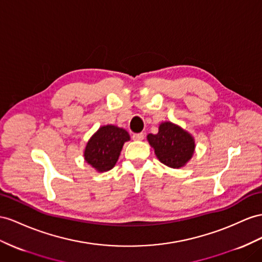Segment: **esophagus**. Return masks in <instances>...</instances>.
Here are the masks:
<instances>
[{"label": "esophagus", "instance_id": "esophagus-1", "mask_svg": "<svg viewBox=\"0 0 262 262\" xmlns=\"http://www.w3.org/2000/svg\"><path fill=\"white\" fill-rule=\"evenodd\" d=\"M145 137L144 133H138V134H134L133 135V139L134 140H143Z\"/></svg>", "mask_w": 262, "mask_h": 262}]
</instances>
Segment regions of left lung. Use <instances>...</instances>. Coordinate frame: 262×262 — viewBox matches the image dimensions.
<instances>
[{"mask_svg": "<svg viewBox=\"0 0 262 262\" xmlns=\"http://www.w3.org/2000/svg\"><path fill=\"white\" fill-rule=\"evenodd\" d=\"M147 140L159 162L175 169L185 167L196 148L191 134L171 122L160 123L158 133L148 134Z\"/></svg>", "mask_w": 262, "mask_h": 262, "instance_id": "1", "label": "left lung"}]
</instances>
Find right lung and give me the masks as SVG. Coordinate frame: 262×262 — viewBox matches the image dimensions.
<instances>
[{"label": "right lung", "mask_w": 262, "mask_h": 262, "mask_svg": "<svg viewBox=\"0 0 262 262\" xmlns=\"http://www.w3.org/2000/svg\"><path fill=\"white\" fill-rule=\"evenodd\" d=\"M130 136L115 125H104L93 134L84 148L85 162L98 172L111 170L116 165L120 151Z\"/></svg>", "instance_id": "right-lung-1"}]
</instances>
